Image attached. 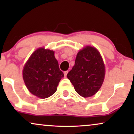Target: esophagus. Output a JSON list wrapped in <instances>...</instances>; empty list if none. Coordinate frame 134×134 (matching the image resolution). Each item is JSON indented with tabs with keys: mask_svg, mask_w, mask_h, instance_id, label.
<instances>
[{
	"mask_svg": "<svg viewBox=\"0 0 134 134\" xmlns=\"http://www.w3.org/2000/svg\"><path fill=\"white\" fill-rule=\"evenodd\" d=\"M68 72V71H65V72H64V75H65V77H66Z\"/></svg>",
	"mask_w": 134,
	"mask_h": 134,
	"instance_id": "34e87169",
	"label": "esophagus"
}]
</instances>
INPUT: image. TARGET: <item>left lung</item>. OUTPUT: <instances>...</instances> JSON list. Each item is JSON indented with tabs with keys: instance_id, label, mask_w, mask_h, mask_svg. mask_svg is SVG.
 <instances>
[{
	"instance_id": "8db88e82",
	"label": "left lung",
	"mask_w": 134,
	"mask_h": 134,
	"mask_svg": "<svg viewBox=\"0 0 134 134\" xmlns=\"http://www.w3.org/2000/svg\"><path fill=\"white\" fill-rule=\"evenodd\" d=\"M105 65L100 53L94 47L86 46L77 54L75 65L67 77L77 93L83 98L93 96L103 83Z\"/></svg>"
}]
</instances>
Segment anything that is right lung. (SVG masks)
<instances>
[{
    "mask_svg": "<svg viewBox=\"0 0 134 134\" xmlns=\"http://www.w3.org/2000/svg\"><path fill=\"white\" fill-rule=\"evenodd\" d=\"M23 75L29 91L41 99L54 94L64 77L54 51L43 47L36 49L31 55L24 67Z\"/></svg>",
    "mask_w": 134,
    "mask_h": 134,
    "instance_id": "add662e5",
    "label": "right lung"
}]
</instances>
